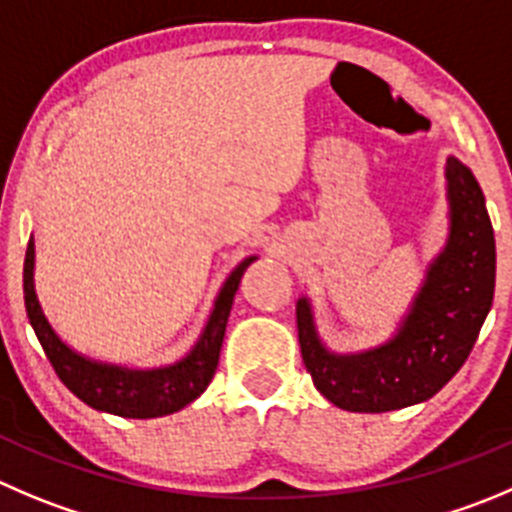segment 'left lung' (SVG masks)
<instances>
[{"label":"left lung","instance_id":"8db88e82","mask_svg":"<svg viewBox=\"0 0 512 512\" xmlns=\"http://www.w3.org/2000/svg\"><path fill=\"white\" fill-rule=\"evenodd\" d=\"M450 233L399 329L357 354L326 349L306 296L296 301L299 347L314 387L349 412H389L425 402L465 364L495 294V236L485 196L467 165L447 158Z\"/></svg>","mask_w":512,"mask_h":512}]
</instances>
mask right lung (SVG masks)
<instances>
[{
    "label": "right lung",
    "instance_id": "obj_1",
    "mask_svg": "<svg viewBox=\"0 0 512 512\" xmlns=\"http://www.w3.org/2000/svg\"><path fill=\"white\" fill-rule=\"evenodd\" d=\"M253 261H256V256H248L228 274L216 301H213V309L198 342L193 344L186 357L178 359L175 364H168V367H120V364L97 362V359L77 354L75 349L67 347L47 321L40 299H37V291H34L32 238H29L27 253H24V306H27L29 324L40 339L50 364L55 367L57 377L75 397H80L92 410L110 412V415L118 417H133V420H150V417L173 415L206 392L213 374H216L218 357H221V344L226 337L233 296L241 284L243 271Z\"/></svg>",
    "mask_w": 512,
    "mask_h": 512
}]
</instances>
